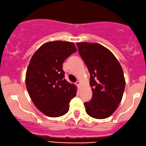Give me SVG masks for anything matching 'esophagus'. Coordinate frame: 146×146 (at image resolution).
<instances>
[{"mask_svg":"<svg viewBox=\"0 0 146 146\" xmlns=\"http://www.w3.org/2000/svg\"><path fill=\"white\" fill-rule=\"evenodd\" d=\"M76 85L78 87H80V81H77L76 83Z\"/></svg>","mask_w":146,"mask_h":146,"instance_id":"esophagus-1","label":"esophagus"}]
</instances>
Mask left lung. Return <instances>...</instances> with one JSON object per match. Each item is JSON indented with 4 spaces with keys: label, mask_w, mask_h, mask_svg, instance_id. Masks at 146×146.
<instances>
[{
    "label": "left lung",
    "mask_w": 146,
    "mask_h": 146,
    "mask_svg": "<svg viewBox=\"0 0 146 146\" xmlns=\"http://www.w3.org/2000/svg\"><path fill=\"white\" fill-rule=\"evenodd\" d=\"M78 52L90 74L92 100L84 103L87 113L96 119L109 117L117 109L125 88L121 65L114 54L96 43H77Z\"/></svg>",
    "instance_id": "1"
}]
</instances>
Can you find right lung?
I'll return each mask as SVG.
<instances>
[{"instance_id": "obj_1", "label": "right lung", "mask_w": 146, "mask_h": 146, "mask_svg": "<svg viewBox=\"0 0 146 146\" xmlns=\"http://www.w3.org/2000/svg\"><path fill=\"white\" fill-rule=\"evenodd\" d=\"M76 51L72 42L43 44L33 55L26 73V86L35 106L47 116L56 117L69 111L76 87L65 79L63 63Z\"/></svg>"}]
</instances>
